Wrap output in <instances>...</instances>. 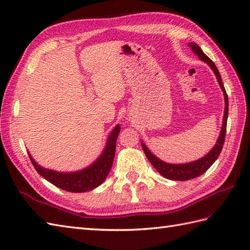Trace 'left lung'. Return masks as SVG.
Listing matches in <instances>:
<instances>
[{
    "label": "left lung",
    "instance_id": "1",
    "mask_svg": "<svg viewBox=\"0 0 250 250\" xmlns=\"http://www.w3.org/2000/svg\"><path fill=\"white\" fill-rule=\"evenodd\" d=\"M191 51L194 52V54L199 57V60L208 63L210 68L213 70L214 74L217 79V82L220 86V88L223 90L224 98H225V111H224V118H223V125H222V130H220L219 136L216 141V144L214 145V147L208 151L205 156H202L201 159L196 160L193 162H189V163H183V164H170L167 163V162L162 161L159 159L158 156L154 155L146 145L144 144L142 141V147L145 154L150 161V163L152 164V166L158 170L162 176L166 179L169 180H175V181H187V180L189 179H194L201 176L202 173H205L208 168H210L214 162H215L218 158L219 153L222 152V149L224 146V142H225V136H226V129H227V119H228V106H229V102H228V96L227 92L225 90L224 84L222 82V78H220V74L217 67L208 57L204 53V51L200 49V46L198 44H196L195 42H189L188 44Z\"/></svg>",
    "mask_w": 250,
    "mask_h": 250
}]
</instances>
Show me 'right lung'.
I'll return each mask as SVG.
<instances>
[{
	"label": "right lung",
	"instance_id": "right-lung-1",
	"mask_svg": "<svg viewBox=\"0 0 250 250\" xmlns=\"http://www.w3.org/2000/svg\"><path fill=\"white\" fill-rule=\"evenodd\" d=\"M120 132V125H116L106 139L105 146L102 150L101 154L98 156L95 162L87 166L83 169L77 171H56L53 169H48L40 166L36 161H35L30 152L27 151L30 156L32 164L34 165L35 169L46 181H49L55 187L67 191H72V193H84L98 188L101 185L111 170L115 150H116V141H117L118 134Z\"/></svg>",
	"mask_w": 250,
	"mask_h": 250
}]
</instances>
